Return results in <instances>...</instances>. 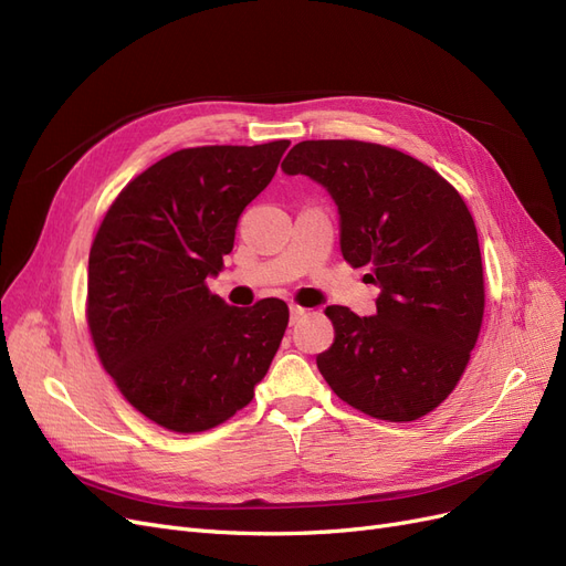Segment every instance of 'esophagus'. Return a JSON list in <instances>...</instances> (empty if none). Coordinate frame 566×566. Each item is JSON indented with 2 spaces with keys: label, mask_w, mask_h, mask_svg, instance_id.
Here are the masks:
<instances>
[{
  "label": "esophagus",
  "mask_w": 566,
  "mask_h": 566,
  "mask_svg": "<svg viewBox=\"0 0 566 566\" xmlns=\"http://www.w3.org/2000/svg\"><path fill=\"white\" fill-rule=\"evenodd\" d=\"M305 313H307L305 307H301V305H291V307H289V322H291V324H298V322L305 317Z\"/></svg>",
  "instance_id": "obj_1"
}]
</instances>
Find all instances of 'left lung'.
Masks as SVG:
<instances>
[{
	"mask_svg": "<svg viewBox=\"0 0 566 566\" xmlns=\"http://www.w3.org/2000/svg\"><path fill=\"white\" fill-rule=\"evenodd\" d=\"M340 213V253L376 284V315L329 305L336 338L317 369L350 407L416 421L461 380L484 315L475 221L451 184L411 155L364 140H303L282 161Z\"/></svg>",
	"mask_w": 566,
	"mask_h": 566,
	"instance_id": "left-lung-1",
	"label": "left lung"
}]
</instances>
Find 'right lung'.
<instances>
[{
	"label": "right lung",
	"mask_w": 566,
	"mask_h": 566,
	"mask_svg": "<svg viewBox=\"0 0 566 566\" xmlns=\"http://www.w3.org/2000/svg\"><path fill=\"white\" fill-rule=\"evenodd\" d=\"M289 140L205 145L159 159L107 209L88 253L86 322L136 411L174 432L221 426L253 399L289 324L280 298L232 307L209 291L234 228Z\"/></svg>",
	"instance_id": "obj_1"
}]
</instances>
